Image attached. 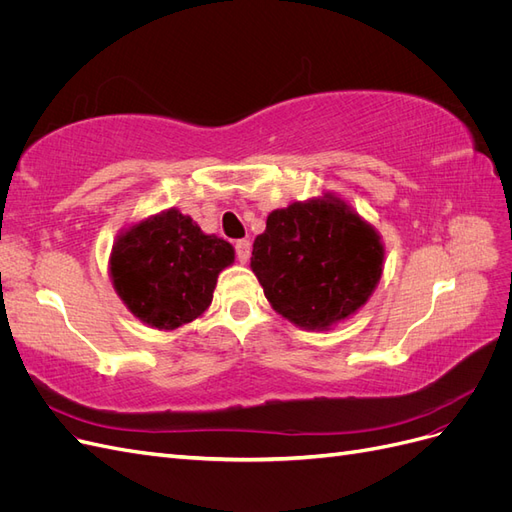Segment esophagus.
<instances>
[{"mask_svg": "<svg viewBox=\"0 0 512 512\" xmlns=\"http://www.w3.org/2000/svg\"><path fill=\"white\" fill-rule=\"evenodd\" d=\"M235 254L241 262H247V260H250V254H252V243L247 239H239L235 243Z\"/></svg>", "mask_w": 512, "mask_h": 512, "instance_id": "34e87169", "label": "esophagus"}]
</instances>
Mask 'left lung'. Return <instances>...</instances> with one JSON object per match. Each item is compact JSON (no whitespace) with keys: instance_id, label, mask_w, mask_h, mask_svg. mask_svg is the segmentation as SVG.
Instances as JSON below:
<instances>
[{"instance_id":"8db88e82","label":"left lung","mask_w":512,"mask_h":512,"mask_svg":"<svg viewBox=\"0 0 512 512\" xmlns=\"http://www.w3.org/2000/svg\"><path fill=\"white\" fill-rule=\"evenodd\" d=\"M382 258L374 228L327 196L273 211L254 241L252 271L275 312L327 329L369 299Z\"/></svg>"}]
</instances>
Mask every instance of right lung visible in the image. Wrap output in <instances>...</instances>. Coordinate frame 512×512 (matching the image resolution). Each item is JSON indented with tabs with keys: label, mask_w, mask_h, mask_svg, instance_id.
Listing matches in <instances>:
<instances>
[{
	"label": "right lung",
	"mask_w": 512,
	"mask_h": 512,
	"mask_svg": "<svg viewBox=\"0 0 512 512\" xmlns=\"http://www.w3.org/2000/svg\"><path fill=\"white\" fill-rule=\"evenodd\" d=\"M235 250L203 235L188 215L168 209L123 235L111 258V275L130 312L156 329H177L205 312Z\"/></svg>",
	"instance_id": "add662e5"
}]
</instances>
